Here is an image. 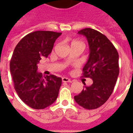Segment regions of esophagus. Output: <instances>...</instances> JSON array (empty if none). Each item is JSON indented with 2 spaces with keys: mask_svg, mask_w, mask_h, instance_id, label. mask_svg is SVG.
Returning <instances> with one entry per match:
<instances>
[{
  "mask_svg": "<svg viewBox=\"0 0 133 133\" xmlns=\"http://www.w3.org/2000/svg\"><path fill=\"white\" fill-rule=\"evenodd\" d=\"M62 81L64 83H70L71 82V80L68 78H65V77H63V78H62Z\"/></svg>",
  "mask_w": 133,
  "mask_h": 133,
  "instance_id": "34e87169",
  "label": "esophagus"
}]
</instances>
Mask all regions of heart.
<instances>
[{
	"label": "heart",
	"instance_id": "b5f03b06",
	"mask_svg": "<svg viewBox=\"0 0 133 133\" xmlns=\"http://www.w3.org/2000/svg\"><path fill=\"white\" fill-rule=\"evenodd\" d=\"M83 45V43H81V41H72V43H71V46H72V45Z\"/></svg>",
	"mask_w": 133,
	"mask_h": 133
}]
</instances>
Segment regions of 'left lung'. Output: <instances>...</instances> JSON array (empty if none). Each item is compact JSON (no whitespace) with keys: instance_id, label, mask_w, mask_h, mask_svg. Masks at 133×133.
I'll return each mask as SVG.
<instances>
[{"instance_id":"1","label":"left lung","mask_w":133,"mask_h":133,"mask_svg":"<svg viewBox=\"0 0 133 133\" xmlns=\"http://www.w3.org/2000/svg\"><path fill=\"white\" fill-rule=\"evenodd\" d=\"M78 34L85 36L88 42V61L83 69V77L91 78L93 83L74 97L83 108L96 109L108 100L119 75V55L105 35L92 28H85Z\"/></svg>"}]
</instances>
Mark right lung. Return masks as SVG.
<instances>
[{
    "label": "right lung",
    "instance_id": "right-lung-1",
    "mask_svg": "<svg viewBox=\"0 0 133 133\" xmlns=\"http://www.w3.org/2000/svg\"><path fill=\"white\" fill-rule=\"evenodd\" d=\"M61 34L53 31H34L22 38L13 51L10 70L14 88L19 98L33 109L45 108L58 98L61 78L50 75L43 79L37 70L41 58L48 56L55 40Z\"/></svg>",
    "mask_w": 133,
    "mask_h": 133
}]
</instances>
